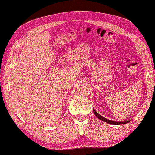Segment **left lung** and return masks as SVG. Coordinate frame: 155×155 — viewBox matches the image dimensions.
Here are the masks:
<instances>
[{
	"label": "left lung",
	"instance_id": "left-lung-1",
	"mask_svg": "<svg viewBox=\"0 0 155 155\" xmlns=\"http://www.w3.org/2000/svg\"><path fill=\"white\" fill-rule=\"evenodd\" d=\"M93 112H94V114H95V115H96V117L98 118V119H100V120H102V121H104V122H107V123H109V124H122L128 123V122H130V121H126V122H114V121H112V120L106 119V118H104V117H102V116L100 115V114H98L97 112L95 111V109H93Z\"/></svg>",
	"mask_w": 155,
	"mask_h": 155
}]
</instances>
